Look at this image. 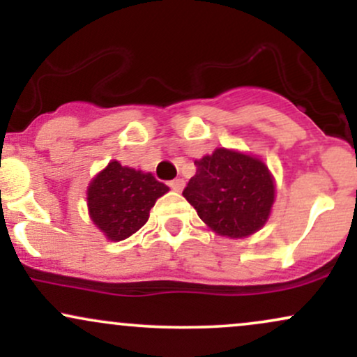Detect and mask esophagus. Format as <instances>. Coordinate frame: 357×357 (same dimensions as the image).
Masks as SVG:
<instances>
[{
  "mask_svg": "<svg viewBox=\"0 0 357 357\" xmlns=\"http://www.w3.org/2000/svg\"><path fill=\"white\" fill-rule=\"evenodd\" d=\"M167 184H169L171 190H174V191H181L183 188H184L183 179H173V181H169Z\"/></svg>",
  "mask_w": 357,
  "mask_h": 357,
  "instance_id": "esophagus-1",
  "label": "esophagus"
}]
</instances>
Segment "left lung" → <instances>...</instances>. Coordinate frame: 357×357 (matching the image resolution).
Wrapping results in <instances>:
<instances>
[{"label": "left lung", "instance_id": "left-lung-1", "mask_svg": "<svg viewBox=\"0 0 357 357\" xmlns=\"http://www.w3.org/2000/svg\"><path fill=\"white\" fill-rule=\"evenodd\" d=\"M195 166L196 174L183 196L211 230L243 238L264 227L275 188L260 159L221 147L195 161Z\"/></svg>", "mask_w": 357, "mask_h": 357}]
</instances>
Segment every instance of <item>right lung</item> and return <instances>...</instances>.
<instances>
[{"label": "right lung", "mask_w": 357, "mask_h": 357, "mask_svg": "<svg viewBox=\"0 0 357 357\" xmlns=\"http://www.w3.org/2000/svg\"><path fill=\"white\" fill-rule=\"evenodd\" d=\"M167 191L151 173L112 161L89 186L90 218L109 240H126L144 227L155 199Z\"/></svg>", "instance_id": "1"}]
</instances>
